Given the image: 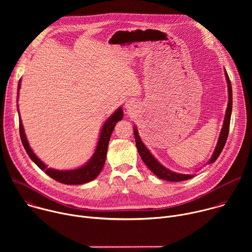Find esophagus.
Masks as SVG:
<instances>
[{
	"label": "esophagus",
	"instance_id": "obj_1",
	"mask_svg": "<svg viewBox=\"0 0 252 252\" xmlns=\"http://www.w3.org/2000/svg\"><path fill=\"white\" fill-rule=\"evenodd\" d=\"M126 106H127V109H131V107H130V106H131V104H130V102H128V101H127V102H126Z\"/></svg>",
	"mask_w": 252,
	"mask_h": 252
}]
</instances>
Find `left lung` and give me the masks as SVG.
Segmentation results:
<instances>
[{"label":"left lung","instance_id":"1","mask_svg":"<svg viewBox=\"0 0 252 252\" xmlns=\"http://www.w3.org/2000/svg\"><path fill=\"white\" fill-rule=\"evenodd\" d=\"M224 71H225L227 87H228V105H227V109L225 112L223 126L221 128L220 134L218 145H217V147H215L214 153H213L210 160L208 161V163L214 162L218 159L220 155L221 154V152L225 146V142H226V139L228 136V131H229L230 117H231V111H232V89H231V83H230V80L228 78L226 70H224ZM133 133H134V138H135V142H136V148H137L138 154H139L142 161L147 164V166L152 170V172H154L158 177L163 179V181H167V182H183V181H187V179H189L194 176V174L177 173V172H173V171L165 168L154 158V156L147 149V147L143 145V142L141 141L135 126L133 129Z\"/></svg>","mask_w":252,"mask_h":252}]
</instances>
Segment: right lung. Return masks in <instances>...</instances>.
<instances>
[{
	"label": "right lung",
	"instance_id": "add662e5",
	"mask_svg": "<svg viewBox=\"0 0 252 252\" xmlns=\"http://www.w3.org/2000/svg\"><path fill=\"white\" fill-rule=\"evenodd\" d=\"M21 88V80L19 81L18 84V96H19V91ZM18 113L20 115V112L18 110ZM124 117V112L122 107H119V109L109 118L107 121L103 124L101 130H100V135L99 139L97 142V146L95 149V152L92 158L87 162L85 165L76 168V169H69V170H58L54 168L47 167V165L38 158V157L33 154L32 149L29 146V142L27 140L24 126L21 121V117L19 118V128H20V135H21V140L23 146L28 154V156L31 158V159L37 164L42 170H44L49 176L54 178L55 181L64 184V185H83L86 183H89L93 179H94L100 170L102 169L104 162H105V158H106V153H107V146H109V141L111 138V135L114 131V128L116 126V124L120 122Z\"/></svg>",
	"mask_w": 252,
	"mask_h": 252
}]
</instances>
